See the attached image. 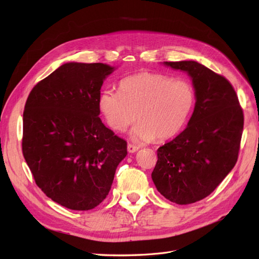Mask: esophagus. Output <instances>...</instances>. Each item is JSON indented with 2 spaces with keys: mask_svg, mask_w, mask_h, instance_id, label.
<instances>
[{
  "mask_svg": "<svg viewBox=\"0 0 259 259\" xmlns=\"http://www.w3.org/2000/svg\"><path fill=\"white\" fill-rule=\"evenodd\" d=\"M138 149H139V147L136 146V145H133V144H128V145H127V151H128L130 153L136 152V151L138 150Z\"/></svg>",
  "mask_w": 259,
  "mask_h": 259,
  "instance_id": "esophagus-1",
  "label": "esophagus"
}]
</instances>
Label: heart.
I'll use <instances>...</instances> for the list:
<instances>
[{
    "mask_svg": "<svg viewBox=\"0 0 259 259\" xmlns=\"http://www.w3.org/2000/svg\"><path fill=\"white\" fill-rule=\"evenodd\" d=\"M119 89L100 93V111L116 132L125 131L137 119L139 123L131 133L136 143L174 137L184 128L195 105L193 86L165 74L130 75L120 82Z\"/></svg>",
    "mask_w": 259,
    "mask_h": 259,
    "instance_id": "b5f03b06",
    "label": "heart"
}]
</instances>
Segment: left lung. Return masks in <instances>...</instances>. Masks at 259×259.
<instances>
[{
    "label": "left lung",
    "instance_id": "8db88e82",
    "mask_svg": "<svg viewBox=\"0 0 259 259\" xmlns=\"http://www.w3.org/2000/svg\"><path fill=\"white\" fill-rule=\"evenodd\" d=\"M164 65L191 76L197 101L188 126L158 149L151 177L163 197L186 205L206 198L236 165L244 115L225 76L192 60Z\"/></svg>",
    "mask_w": 259,
    "mask_h": 259
}]
</instances>
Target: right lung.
<instances>
[{"instance_id":"right-lung-1","label":"right lung","mask_w":259,"mask_h":259,"mask_svg":"<svg viewBox=\"0 0 259 259\" xmlns=\"http://www.w3.org/2000/svg\"><path fill=\"white\" fill-rule=\"evenodd\" d=\"M113 70L68 62L38 82L26 101L22 154L37 187L70 209L99 205L127 154L126 142L98 116L101 85Z\"/></svg>"}]
</instances>
